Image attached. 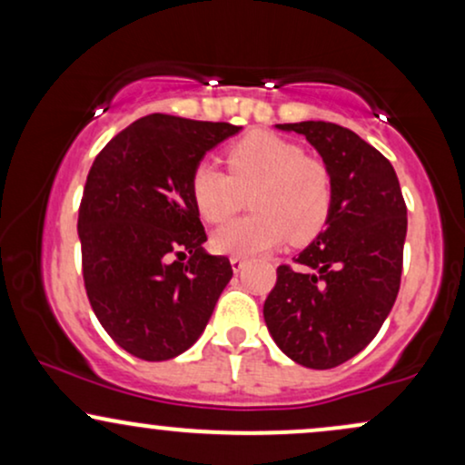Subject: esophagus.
I'll return each mask as SVG.
<instances>
[{"label":"esophagus","mask_w":465,"mask_h":465,"mask_svg":"<svg viewBox=\"0 0 465 465\" xmlns=\"http://www.w3.org/2000/svg\"><path fill=\"white\" fill-rule=\"evenodd\" d=\"M229 262H232V269L238 273V271L244 266V258L242 255H232V258H229Z\"/></svg>","instance_id":"1"}]
</instances>
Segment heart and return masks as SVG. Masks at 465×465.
Segmentation results:
<instances>
[{"label": "heart", "mask_w": 465, "mask_h": 465, "mask_svg": "<svg viewBox=\"0 0 465 465\" xmlns=\"http://www.w3.org/2000/svg\"><path fill=\"white\" fill-rule=\"evenodd\" d=\"M227 165L229 173L214 162H201L190 181L192 199L207 223L227 221L253 192L255 214L218 227L212 233L216 251L249 258L288 238L306 242L322 232L332 205V181L302 146L271 133H249L229 146Z\"/></svg>", "instance_id": "obj_1"}]
</instances>
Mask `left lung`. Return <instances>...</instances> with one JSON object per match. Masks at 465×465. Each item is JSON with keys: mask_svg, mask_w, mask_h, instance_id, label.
I'll use <instances>...</instances> for the list:
<instances>
[{"mask_svg": "<svg viewBox=\"0 0 465 465\" xmlns=\"http://www.w3.org/2000/svg\"><path fill=\"white\" fill-rule=\"evenodd\" d=\"M300 133L332 181L325 229L280 266L264 322L288 359L330 370L370 345L391 312L402 275L407 205L385 154L332 122L275 124Z\"/></svg>", "mask_w": 465, "mask_h": 465, "instance_id": "obj_1", "label": "left lung"}]
</instances>
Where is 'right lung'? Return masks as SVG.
Here are the masks:
<instances>
[{"instance_id":"add662e5","label":"right lung","mask_w":465,"mask_h":465,"mask_svg":"<svg viewBox=\"0 0 465 465\" xmlns=\"http://www.w3.org/2000/svg\"><path fill=\"white\" fill-rule=\"evenodd\" d=\"M238 131L153 114L117 133L89 170L78 210L84 288L103 328L137 359L192 348L232 280L225 255L203 249L190 181L205 153Z\"/></svg>"}]
</instances>
